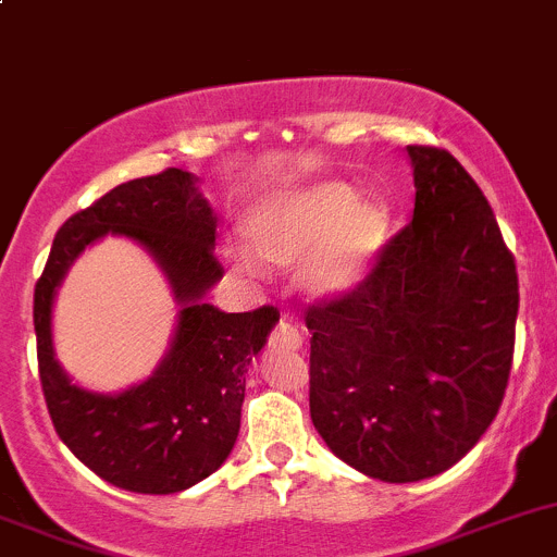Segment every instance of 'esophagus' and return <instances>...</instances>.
<instances>
[{"label":"esophagus","mask_w":557,"mask_h":557,"mask_svg":"<svg viewBox=\"0 0 557 557\" xmlns=\"http://www.w3.org/2000/svg\"><path fill=\"white\" fill-rule=\"evenodd\" d=\"M301 342H305V336H301V331L296 329L294 323H290V320H280L277 323V329H274V334H272V345L274 347H280V350H299L301 347Z\"/></svg>","instance_id":"obj_1"}]
</instances>
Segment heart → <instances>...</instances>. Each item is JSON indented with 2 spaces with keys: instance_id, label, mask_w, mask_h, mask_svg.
Returning <instances> with one entry per match:
<instances>
[{
  "instance_id": "heart-1",
  "label": "heart",
  "mask_w": 557,
  "mask_h": 557,
  "mask_svg": "<svg viewBox=\"0 0 557 557\" xmlns=\"http://www.w3.org/2000/svg\"><path fill=\"white\" fill-rule=\"evenodd\" d=\"M391 207L377 196H358L347 180L314 183L263 201L245 221L250 252L277 267L307 261L301 283L320 299L356 288L391 243ZM228 258L245 272L256 269L237 247L228 250Z\"/></svg>"
}]
</instances>
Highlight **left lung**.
<instances>
[{
	"mask_svg": "<svg viewBox=\"0 0 557 557\" xmlns=\"http://www.w3.org/2000/svg\"><path fill=\"white\" fill-rule=\"evenodd\" d=\"M412 221L358 288L307 307L310 414L331 453L383 482L442 474L480 442L509 383L518 269L480 185L409 145Z\"/></svg>",
	"mask_w": 557,
	"mask_h": 557,
	"instance_id": "8db88e82",
	"label": "left lung"
}]
</instances>
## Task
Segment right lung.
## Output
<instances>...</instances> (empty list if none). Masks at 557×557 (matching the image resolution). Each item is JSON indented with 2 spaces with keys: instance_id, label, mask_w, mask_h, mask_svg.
<instances>
[{
  "instance_id": "obj_1",
  "label": "right lung",
  "mask_w": 557,
  "mask_h": 557,
  "mask_svg": "<svg viewBox=\"0 0 557 557\" xmlns=\"http://www.w3.org/2000/svg\"><path fill=\"white\" fill-rule=\"evenodd\" d=\"M215 215L196 177L164 170L117 185L55 234L35 288L39 383L55 434L110 485L166 496L210 476L232 453L245 401V374L280 320L277 307L221 312L205 296L223 267ZM104 233L143 244L165 269L181 305L171 352L145 384L123 394L71 385L52 352V299L71 261Z\"/></svg>"
}]
</instances>
